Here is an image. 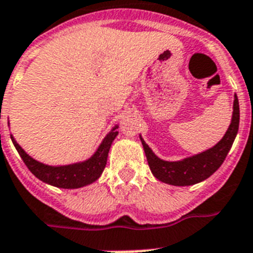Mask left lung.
Instances as JSON below:
<instances>
[{
	"label": "left lung",
	"mask_w": 253,
	"mask_h": 253,
	"mask_svg": "<svg viewBox=\"0 0 253 253\" xmlns=\"http://www.w3.org/2000/svg\"><path fill=\"white\" fill-rule=\"evenodd\" d=\"M238 128H239V101L235 94L233 120L230 123L229 130L226 131L225 136L218 144H215L214 147L203 152L200 155L192 156V157L176 162L164 161L152 152L151 148L145 144V141L141 137L140 140L144 148L145 156H147L149 169L157 179L164 183L173 184V186H191V184H196L209 178L222 165L230 148L235 140Z\"/></svg>",
	"instance_id": "8db88e82"
}]
</instances>
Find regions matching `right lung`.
<instances>
[{
    "instance_id": "add662e5",
    "label": "right lung",
    "mask_w": 253,
    "mask_h": 253,
    "mask_svg": "<svg viewBox=\"0 0 253 253\" xmlns=\"http://www.w3.org/2000/svg\"><path fill=\"white\" fill-rule=\"evenodd\" d=\"M116 128L117 127H114L112 132L106 135L101 145L98 147V149L91 159L80 162V164L67 166L44 165L27 155L20 148V145L14 140L13 136H11V140L26 166L36 178L45 183L59 187V188H79V187L87 186V184L94 182L102 174L105 169L106 160H108L109 149L112 147L113 140L118 135V131Z\"/></svg>"
}]
</instances>
